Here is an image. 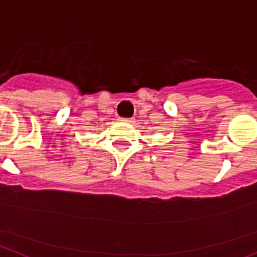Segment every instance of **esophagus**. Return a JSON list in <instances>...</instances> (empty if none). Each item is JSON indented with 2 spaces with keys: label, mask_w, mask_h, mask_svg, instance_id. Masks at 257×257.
Masks as SVG:
<instances>
[{
  "label": "esophagus",
  "mask_w": 257,
  "mask_h": 257,
  "mask_svg": "<svg viewBox=\"0 0 257 257\" xmlns=\"http://www.w3.org/2000/svg\"><path fill=\"white\" fill-rule=\"evenodd\" d=\"M118 120L121 121V123H133L134 118H118Z\"/></svg>",
  "instance_id": "1"
}]
</instances>
